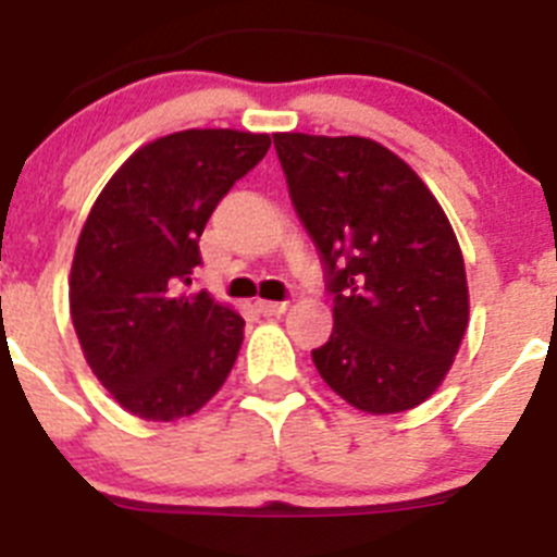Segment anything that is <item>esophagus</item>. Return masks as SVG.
<instances>
[{
	"mask_svg": "<svg viewBox=\"0 0 557 557\" xmlns=\"http://www.w3.org/2000/svg\"><path fill=\"white\" fill-rule=\"evenodd\" d=\"M255 308H258V313L263 315H283L285 308H288V302H267V299H258Z\"/></svg>",
	"mask_w": 557,
	"mask_h": 557,
	"instance_id": "1",
	"label": "esophagus"
}]
</instances>
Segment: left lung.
I'll list each match as a JSON object with an SVG mask.
<instances>
[{
    "instance_id": "obj_1",
    "label": "left lung",
    "mask_w": 557,
    "mask_h": 557,
    "mask_svg": "<svg viewBox=\"0 0 557 557\" xmlns=\"http://www.w3.org/2000/svg\"><path fill=\"white\" fill-rule=\"evenodd\" d=\"M288 197L319 249L333 333L313 349L324 383L366 413L422 405L469 322L463 255L419 174L358 135L277 133Z\"/></svg>"
}]
</instances>
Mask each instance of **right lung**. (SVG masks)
<instances>
[{"instance_id":"obj_1","label":"right lung","mask_w":557,"mask_h":557,"mask_svg":"<svg viewBox=\"0 0 557 557\" xmlns=\"http://www.w3.org/2000/svg\"><path fill=\"white\" fill-rule=\"evenodd\" d=\"M269 147V135L238 129L158 138L85 219L69 280L74 330L99 383L147 422L197 413L238 358L244 319L191 283L210 213Z\"/></svg>"}]
</instances>
